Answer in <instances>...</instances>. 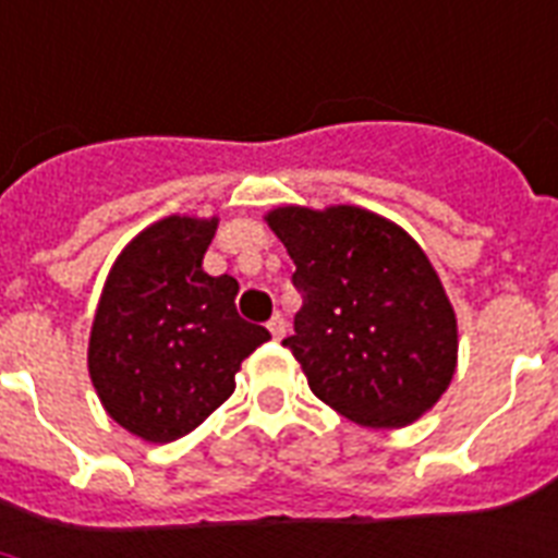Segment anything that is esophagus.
I'll list each match as a JSON object with an SVG mask.
<instances>
[{"label": "esophagus", "instance_id": "esophagus-1", "mask_svg": "<svg viewBox=\"0 0 558 558\" xmlns=\"http://www.w3.org/2000/svg\"><path fill=\"white\" fill-rule=\"evenodd\" d=\"M266 327H269L271 339L275 341H280L287 336V318H283V315H271V322L266 324Z\"/></svg>", "mask_w": 558, "mask_h": 558}]
</instances>
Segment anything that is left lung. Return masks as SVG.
<instances>
[{"label": "left lung", "instance_id": "left-lung-1", "mask_svg": "<svg viewBox=\"0 0 558 558\" xmlns=\"http://www.w3.org/2000/svg\"><path fill=\"white\" fill-rule=\"evenodd\" d=\"M266 222L295 263L304 306L283 348L315 397L367 428L414 423L458 367V318L414 236L356 205H283Z\"/></svg>", "mask_w": 558, "mask_h": 558}]
</instances>
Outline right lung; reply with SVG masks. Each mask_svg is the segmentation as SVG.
Listing matches in <instances>:
<instances>
[{
	"label": "right lung",
	"instance_id": "right-lung-1",
	"mask_svg": "<svg viewBox=\"0 0 558 558\" xmlns=\"http://www.w3.org/2000/svg\"><path fill=\"white\" fill-rule=\"evenodd\" d=\"M217 217H165L109 269L89 336L107 414L147 442L191 434L234 393V373L269 330L240 318L231 275L202 269Z\"/></svg>",
	"mask_w": 558,
	"mask_h": 558
}]
</instances>
